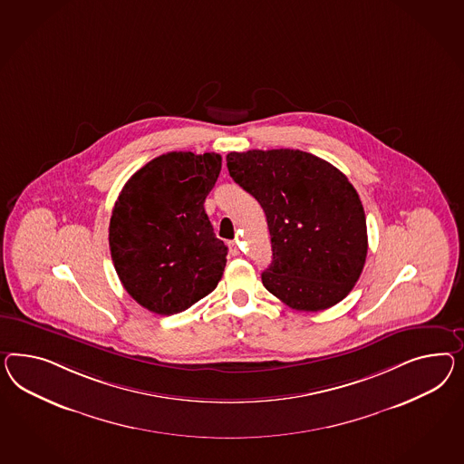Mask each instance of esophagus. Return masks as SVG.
I'll return each instance as SVG.
<instances>
[{"label":"esophagus","mask_w":464,"mask_h":464,"mask_svg":"<svg viewBox=\"0 0 464 464\" xmlns=\"http://www.w3.org/2000/svg\"><path fill=\"white\" fill-rule=\"evenodd\" d=\"M229 253H231L233 256L239 255L238 243H237V241H229Z\"/></svg>","instance_id":"34e87169"}]
</instances>
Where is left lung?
I'll return each instance as SVG.
<instances>
[{
  "mask_svg": "<svg viewBox=\"0 0 464 464\" xmlns=\"http://www.w3.org/2000/svg\"><path fill=\"white\" fill-rule=\"evenodd\" d=\"M227 170L260 202L272 238L265 288L295 311L343 301L362 276L368 237L363 204L348 177L313 153L231 151Z\"/></svg>",
  "mask_w": 464,
  "mask_h": 464,
  "instance_id": "1",
  "label": "left lung"
}]
</instances>
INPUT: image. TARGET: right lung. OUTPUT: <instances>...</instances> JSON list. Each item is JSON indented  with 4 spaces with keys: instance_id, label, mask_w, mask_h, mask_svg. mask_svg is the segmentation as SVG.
Masks as SVG:
<instances>
[{
    "instance_id": "1",
    "label": "right lung",
    "mask_w": 464,
    "mask_h": 464,
    "mask_svg": "<svg viewBox=\"0 0 464 464\" xmlns=\"http://www.w3.org/2000/svg\"><path fill=\"white\" fill-rule=\"evenodd\" d=\"M221 155L170 151L128 179L114 202L110 250L126 292L151 313H182L221 280L227 248L204 200Z\"/></svg>"
}]
</instances>
